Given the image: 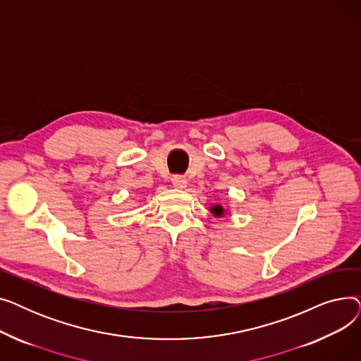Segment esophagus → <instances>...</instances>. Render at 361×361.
<instances>
[{
	"instance_id": "esophagus-1",
	"label": "esophagus",
	"mask_w": 361,
	"mask_h": 361,
	"mask_svg": "<svg viewBox=\"0 0 361 361\" xmlns=\"http://www.w3.org/2000/svg\"><path fill=\"white\" fill-rule=\"evenodd\" d=\"M171 181H173V185L177 188H185V185H187V178L183 176H174L173 178H171Z\"/></svg>"
}]
</instances>
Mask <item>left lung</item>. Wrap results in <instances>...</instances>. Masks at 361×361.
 Listing matches in <instances>:
<instances>
[{
  "label": "left lung",
  "instance_id": "1",
  "mask_svg": "<svg viewBox=\"0 0 361 361\" xmlns=\"http://www.w3.org/2000/svg\"><path fill=\"white\" fill-rule=\"evenodd\" d=\"M212 212L215 214V215H222L224 214V209H222V206H215V207H212Z\"/></svg>",
  "mask_w": 361,
  "mask_h": 361
}]
</instances>
